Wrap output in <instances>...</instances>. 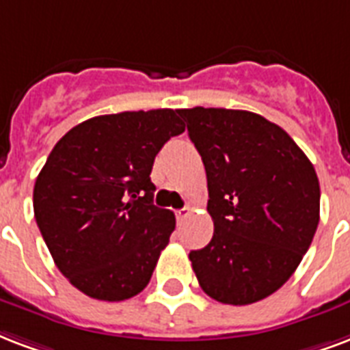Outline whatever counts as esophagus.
Instances as JSON below:
<instances>
[{
	"instance_id": "obj_1",
	"label": "esophagus",
	"mask_w": 350,
	"mask_h": 350,
	"mask_svg": "<svg viewBox=\"0 0 350 350\" xmlns=\"http://www.w3.org/2000/svg\"><path fill=\"white\" fill-rule=\"evenodd\" d=\"M189 215H191V209H189V207L178 209V211H176V220H178V222H183V220H185Z\"/></svg>"
}]
</instances>
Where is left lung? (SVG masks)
<instances>
[{"label":"left lung","instance_id":"8db88e82","mask_svg":"<svg viewBox=\"0 0 350 350\" xmlns=\"http://www.w3.org/2000/svg\"><path fill=\"white\" fill-rule=\"evenodd\" d=\"M204 161L215 233L189 253L200 286L224 305L277 292L308 252L319 224L314 165L275 122L226 108L178 110Z\"/></svg>","mask_w":350,"mask_h":350}]
</instances>
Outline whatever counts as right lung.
I'll return each mask as SVG.
<instances>
[{
  "mask_svg": "<svg viewBox=\"0 0 350 350\" xmlns=\"http://www.w3.org/2000/svg\"><path fill=\"white\" fill-rule=\"evenodd\" d=\"M185 132L174 110L122 111L71 128L34 183V218L68 281L93 299L124 301L148 284L176 228L152 204L154 159Z\"/></svg>",
  "mask_w": 350,
  "mask_h": 350,
  "instance_id": "right-lung-1",
  "label": "right lung"
}]
</instances>
